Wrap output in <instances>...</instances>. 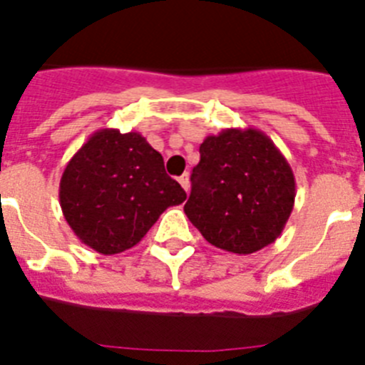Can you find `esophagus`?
Masks as SVG:
<instances>
[{"label":"esophagus","mask_w":365,"mask_h":365,"mask_svg":"<svg viewBox=\"0 0 365 365\" xmlns=\"http://www.w3.org/2000/svg\"><path fill=\"white\" fill-rule=\"evenodd\" d=\"M179 185L185 188V192H188V190H190V175H188V173H182V175L179 177Z\"/></svg>","instance_id":"1"}]
</instances>
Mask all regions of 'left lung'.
I'll list each match as a JSON object with an SVG mask.
<instances>
[{"label":"left lung","instance_id":"1","mask_svg":"<svg viewBox=\"0 0 365 365\" xmlns=\"http://www.w3.org/2000/svg\"><path fill=\"white\" fill-rule=\"evenodd\" d=\"M192 172L186 217L214 247L252 254L278 240L294 208L296 180L282 151L256 128L208 135Z\"/></svg>","mask_w":365,"mask_h":365}]
</instances>
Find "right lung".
<instances>
[{
  "label": "right lung",
  "instance_id": "1",
  "mask_svg": "<svg viewBox=\"0 0 365 365\" xmlns=\"http://www.w3.org/2000/svg\"><path fill=\"white\" fill-rule=\"evenodd\" d=\"M185 199V190L164 170L163 155L137 131H95L60 179L67 225L104 256L135 247L166 208Z\"/></svg>",
  "mask_w": 365,
  "mask_h": 365
}]
</instances>
